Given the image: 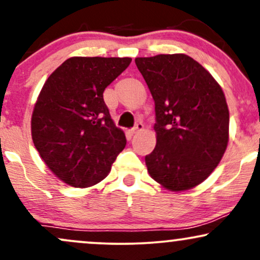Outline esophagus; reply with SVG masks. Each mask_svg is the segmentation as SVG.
<instances>
[{"label": "esophagus", "instance_id": "1", "mask_svg": "<svg viewBox=\"0 0 260 260\" xmlns=\"http://www.w3.org/2000/svg\"><path fill=\"white\" fill-rule=\"evenodd\" d=\"M143 128H144V124H143L142 122H137L136 126L133 127L132 133H138V132H140V131H143Z\"/></svg>", "mask_w": 260, "mask_h": 260}]
</instances>
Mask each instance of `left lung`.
I'll list each match as a JSON object with an SVG mask.
<instances>
[{"label":"left lung","instance_id":"1","mask_svg":"<svg viewBox=\"0 0 260 260\" xmlns=\"http://www.w3.org/2000/svg\"><path fill=\"white\" fill-rule=\"evenodd\" d=\"M155 103L156 145L145 156L151 178L170 190L207 180L229 143L230 115L221 86L183 53L137 57Z\"/></svg>","mask_w":260,"mask_h":260}]
</instances>
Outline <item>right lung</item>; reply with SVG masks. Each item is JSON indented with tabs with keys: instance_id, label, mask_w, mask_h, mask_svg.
Wrapping results in <instances>:
<instances>
[{
	"instance_id": "1",
	"label": "right lung",
	"mask_w": 260,
	"mask_h": 260,
	"mask_svg": "<svg viewBox=\"0 0 260 260\" xmlns=\"http://www.w3.org/2000/svg\"><path fill=\"white\" fill-rule=\"evenodd\" d=\"M129 57H71L47 78L31 116V137L47 168L61 181L85 188L103 181L126 147L110 116L104 90Z\"/></svg>"
}]
</instances>
